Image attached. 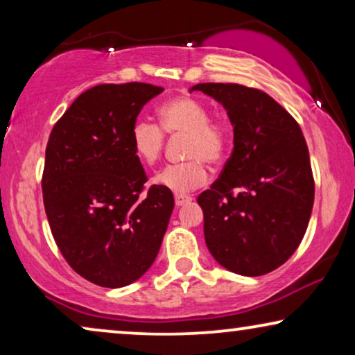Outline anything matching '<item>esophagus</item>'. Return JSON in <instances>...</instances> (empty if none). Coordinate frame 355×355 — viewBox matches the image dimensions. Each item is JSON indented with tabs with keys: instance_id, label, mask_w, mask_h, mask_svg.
Returning <instances> with one entry per match:
<instances>
[{
	"instance_id": "obj_1",
	"label": "esophagus",
	"mask_w": 355,
	"mask_h": 355,
	"mask_svg": "<svg viewBox=\"0 0 355 355\" xmlns=\"http://www.w3.org/2000/svg\"><path fill=\"white\" fill-rule=\"evenodd\" d=\"M174 202H176V207H182L186 205V203L192 202V197L184 196V193H176V196H174Z\"/></svg>"
}]
</instances>
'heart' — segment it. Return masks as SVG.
Instances as JSON below:
<instances>
[{"mask_svg": "<svg viewBox=\"0 0 355 355\" xmlns=\"http://www.w3.org/2000/svg\"><path fill=\"white\" fill-rule=\"evenodd\" d=\"M208 108L200 100L179 95L164 101L158 108L159 130L147 119H137L130 128L129 140L135 157L145 164H153L162 157L164 134L186 135L184 157L187 162L168 164L153 182L164 191L184 193L203 186L208 181L210 164H220L230 152L231 135L227 125L220 119L208 118Z\"/></svg>", "mask_w": 355, "mask_h": 355, "instance_id": "b5f03b06", "label": "heart"}]
</instances>
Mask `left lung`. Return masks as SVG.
<instances>
[{
	"mask_svg": "<svg viewBox=\"0 0 355 355\" xmlns=\"http://www.w3.org/2000/svg\"><path fill=\"white\" fill-rule=\"evenodd\" d=\"M226 110L234 148L198 196L208 250L242 276H260L297 249L312 215L315 184L309 148L295 119L265 92L239 84H197Z\"/></svg>",
	"mask_w": 355,
	"mask_h": 355,
	"instance_id": "left-lung-1",
	"label": "left lung"
}]
</instances>
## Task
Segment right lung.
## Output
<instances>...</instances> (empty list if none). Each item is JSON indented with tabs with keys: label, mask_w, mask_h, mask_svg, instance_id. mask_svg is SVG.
I'll return each mask as SVG.
<instances>
[{
	"label": "right lung",
	"mask_w": 355,
	"mask_h": 355,
	"mask_svg": "<svg viewBox=\"0 0 355 355\" xmlns=\"http://www.w3.org/2000/svg\"><path fill=\"white\" fill-rule=\"evenodd\" d=\"M163 87L101 84L76 98L53 128L42 189L53 237L90 283L123 288L157 259L174 208L171 191L147 182L130 147L140 110Z\"/></svg>",
	"instance_id": "right-lung-1"
}]
</instances>
